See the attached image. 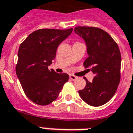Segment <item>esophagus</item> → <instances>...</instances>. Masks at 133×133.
Wrapping results in <instances>:
<instances>
[{
	"instance_id": "esophagus-1",
	"label": "esophagus",
	"mask_w": 133,
	"mask_h": 133,
	"mask_svg": "<svg viewBox=\"0 0 133 133\" xmlns=\"http://www.w3.org/2000/svg\"><path fill=\"white\" fill-rule=\"evenodd\" d=\"M69 78H70L71 80H72V81H75V80L77 78V77L74 76V75H72V74H70L69 75Z\"/></svg>"
}]
</instances>
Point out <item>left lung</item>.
<instances>
[{"label": "left lung", "mask_w": 133, "mask_h": 133, "mask_svg": "<svg viewBox=\"0 0 133 133\" xmlns=\"http://www.w3.org/2000/svg\"><path fill=\"white\" fill-rule=\"evenodd\" d=\"M74 31L86 44L88 57L83 65L95 75L91 82L84 78L86 85L78 91L79 95L89 105H103L112 98L119 85L121 64L119 48L108 33L99 28L76 26Z\"/></svg>", "instance_id": "8db88e82"}]
</instances>
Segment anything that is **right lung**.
<instances>
[{
  "mask_svg": "<svg viewBox=\"0 0 133 133\" xmlns=\"http://www.w3.org/2000/svg\"><path fill=\"white\" fill-rule=\"evenodd\" d=\"M73 29H42L35 31L22 43L18 50L16 74L26 95L39 105L52 103L69 76L50 71L59 45L71 34Z\"/></svg>",
  "mask_w": 133,
  "mask_h": 133,
  "instance_id": "right-lung-1",
  "label": "right lung"
}]
</instances>
